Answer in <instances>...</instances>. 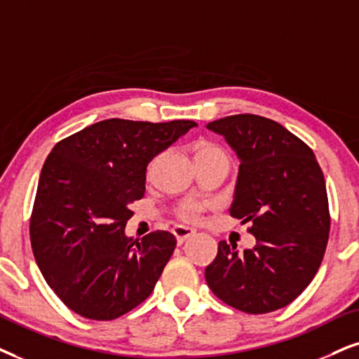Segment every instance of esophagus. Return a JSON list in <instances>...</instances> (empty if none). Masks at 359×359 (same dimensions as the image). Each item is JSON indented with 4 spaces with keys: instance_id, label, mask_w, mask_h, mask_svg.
I'll use <instances>...</instances> for the list:
<instances>
[{
    "instance_id": "34e87169",
    "label": "esophagus",
    "mask_w": 359,
    "mask_h": 359,
    "mask_svg": "<svg viewBox=\"0 0 359 359\" xmlns=\"http://www.w3.org/2000/svg\"><path fill=\"white\" fill-rule=\"evenodd\" d=\"M174 235H175L177 242L182 243V242H185V240H187V238L194 237V235H195V230H194V229H190V226L177 225L175 229H174Z\"/></svg>"
}]
</instances>
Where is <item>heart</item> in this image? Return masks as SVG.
<instances>
[{"label": "heart", "mask_w": 359, "mask_h": 359, "mask_svg": "<svg viewBox=\"0 0 359 359\" xmlns=\"http://www.w3.org/2000/svg\"><path fill=\"white\" fill-rule=\"evenodd\" d=\"M194 154H195V162L210 161V158H229L224 149L217 146V144L208 142V140H198V142L194 146ZM202 208H203V203L195 202V201H187L179 207L177 213H179V217L182 220L192 222L197 219Z\"/></svg>", "instance_id": "1"}]
</instances>
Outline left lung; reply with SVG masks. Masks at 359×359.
<instances>
[{
    "label": "left lung",
    "instance_id": "8db88e82",
    "mask_svg": "<svg viewBox=\"0 0 359 359\" xmlns=\"http://www.w3.org/2000/svg\"><path fill=\"white\" fill-rule=\"evenodd\" d=\"M240 158L230 215L257 245L219 243L205 280L217 298L260 315L287 306L315 278L330 233L325 177L315 154L278 122L253 114L208 122Z\"/></svg>",
    "mask_w": 359,
    "mask_h": 359
}]
</instances>
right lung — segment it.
Masks as SVG:
<instances>
[{"label":"right lung","mask_w":359,"mask_h":359,"mask_svg":"<svg viewBox=\"0 0 359 359\" xmlns=\"http://www.w3.org/2000/svg\"><path fill=\"white\" fill-rule=\"evenodd\" d=\"M195 126L106 119L53 147L39 175L31 245L44 280L74 313L114 320L152 293L177 240L164 230L127 237L130 203L144 197L149 162Z\"/></svg>","instance_id":"right-lung-1"}]
</instances>
